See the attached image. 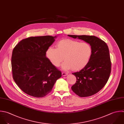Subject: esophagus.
Returning <instances> with one entry per match:
<instances>
[{
	"label": "esophagus",
	"mask_w": 124,
	"mask_h": 124,
	"mask_svg": "<svg viewBox=\"0 0 124 124\" xmlns=\"http://www.w3.org/2000/svg\"><path fill=\"white\" fill-rule=\"evenodd\" d=\"M62 76H65L67 75H68V73H66V72H63L62 73Z\"/></svg>",
	"instance_id": "1"
}]
</instances>
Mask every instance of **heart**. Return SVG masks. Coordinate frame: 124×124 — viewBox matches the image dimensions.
Instances as JSON below:
<instances>
[{"label":"heart","mask_w":124,"mask_h":124,"mask_svg":"<svg viewBox=\"0 0 124 124\" xmlns=\"http://www.w3.org/2000/svg\"><path fill=\"white\" fill-rule=\"evenodd\" d=\"M56 47V49L48 48L46 51V56L55 67H59L64 59L65 61L62 65L64 70L71 68L74 71H78L83 69L88 63L92 54L90 44L70 39L59 40Z\"/></svg>","instance_id":"heart-1"}]
</instances>
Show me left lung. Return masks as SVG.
<instances>
[{
    "mask_svg": "<svg viewBox=\"0 0 124 124\" xmlns=\"http://www.w3.org/2000/svg\"><path fill=\"white\" fill-rule=\"evenodd\" d=\"M90 44L92 54L88 63L80 71L72 73L76 82L72 90L80 97L92 96L99 92L106 84L111 71V62L108 47L102 40L94 36L71 35Z\"/></svg>",
    "mask_w": 124,
    "mask_h": 124,
    "instance_id": "8db88e82",
    "label": "left lung"
}]
</instances>
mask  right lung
I'll use <instances>...</instances> for the list:
<instances>
[{"label": "right lung", "instance_id": "1", "mask_svg": "<svg viewBox=\"0 0 124 124\" xmlns=\"http://www.w3.org/2000/svg\"><path fill=\"white\" fill-rule=\"evenodd\" d=\"M56 36L31 37L20 41L14 48L11 69L14 81L25 93L36 98L48 94L61 72L46 56L47 49Z\"/></svg>", "mask_w": 124, "mask_h": 124}]
</instances>
